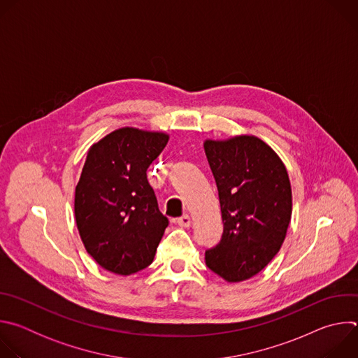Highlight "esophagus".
Returning a JSON list of instances; mask_svg holds the SVG:
<instances>
[{
  "mask_svg": "<svg viewBox=\"0 0 358 358\" xmlns=\"http://www.w3.org/2000/svg\"><path fill=\"white\" fill-rule=\"evenodd\" d=\"M177 224H178L180 227L188 228V227L191 225V218H189V215H188V214H184L182 217H180V218L177 220Z\"/></svg>",
  "mask_w": 358,
  "mask_h": 358,
  "instance_id": "34e87169",
  "label": "esophagus"
}]
</instances>
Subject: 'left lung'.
I'll use <instances>...</instances> for the list:
<instances>
[{"label":"left lung","mask_w":358,"mask_h":358,"mask_svg":"<svg viewBox=\"0 0 358 358\" xmlns=\"http://www.w3.org/2000/svg\"><path fill=\"white\" fill-rule=\"evenodd\" d=\"M224 232L206 250L207 266L227 282L259 273L279 252L292 217V188L276 152L255 136L206 140Z\"/></svg>","instance_id":"obj_1"}]
</instances>
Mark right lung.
<instances>
[{
  "mask_svg": "<svg viewBox=\"0 0 358 358\" xmlns=\"http://www.w3.org/2000/svg\"><path fill=\"white\" fill-rule=\"evenodd\" d=\"M166 133L123 127L87 151L75 189V218L90 257L116 275L147 268L169 225L147 181Z\"/></svg>",
  "mask_w": 358,
  "mask_h": 358,
  "instance_id": "right-lung-1",
  "label": "right lung"
}]
</instances>
